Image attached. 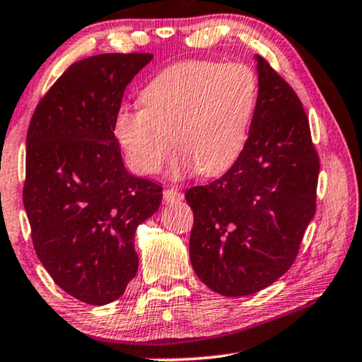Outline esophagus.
I'll return each instance as SVG.
<instances>
[{"instance_id":"34e87169","label":"esophagus","mask_w":362,"mask_h":362,"mask_svg":"<svg viewBox=\"0 0 362 362\" xmlns=\"http://www.w3.org/2000/svg\"><path fill=\"white\" fill-rule=\"evenodd\" d=\"M183 200V193L177 188H165L164 190V202L165 203H177Z\"/></svg>"}]
</instances>
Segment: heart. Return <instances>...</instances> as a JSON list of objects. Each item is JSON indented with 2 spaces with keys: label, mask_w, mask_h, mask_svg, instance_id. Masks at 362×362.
Wrapping results in <instances>:
<instances>
[{
  "label": "heart",
  "mask_w": 362,
  "mask_h": 362,
  "mask_svg": "<svg viewBox=\"0 0 362 362\" xmlns=\"http://www.w3.org/2000/svg\"><path fill=\"white\" fill-rule=\"evenodd\" d=\"M141 103L121 108L113 123L129 169L156 174L174 144L172 177H211L230 169L246 146L257 80L244 64L182 62L156 75L141 91Z\"/></svg>",
  "instance_id": "obj_1"
}]
</instances>
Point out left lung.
<instances>
[{
  "label": "left lung",
  "instance_id": "8db88e82",
  "mask_svg": "<svg viewBox=\"0 0 362 362\" xmlns=\"http://www.w3.org/2000/svg\"><path fill=\"white\" fill-rule=\"evenodd\" d=\"M254 59L257 106L241 156L221 179L185 193L195 218L192 267L225 297L282 277L315 215L320 160L302 101L261 55Z\"/></svg>",
  "mask_w": 362,
  "mask_h": 362
}]
</instances>
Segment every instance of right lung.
Masks as SVG:
<instances>
[{
    "instance_id": "right-lung-1",
    "label": "right lung",
    "mask_w": 362,
    "mask_h": 362,
    "mask_svg": "<svg viewBox=\"0 0 362 362\" xmlns=\"http://www.w3.org/2000/svg\"><path fill=\"white\" fill-rule=\"evenodd\" d=\"M152 54L74 64L35 108L26 137V208L34 249L80 302L118 300L137 272L134 234L159 210V183L129 174L113 136L126 86Z\"/></svg>"
}]
</instances>
